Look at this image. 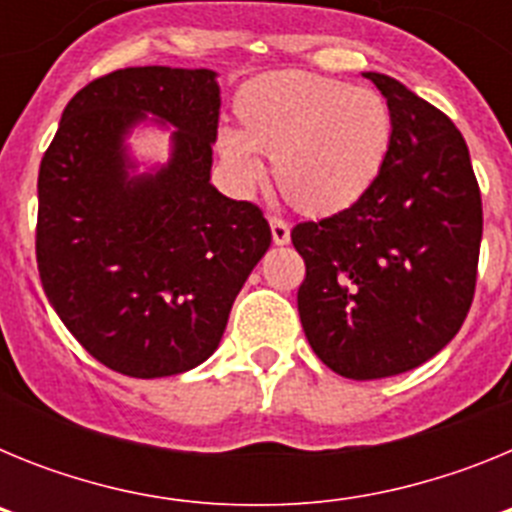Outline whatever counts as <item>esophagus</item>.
Segmentation results:
<instances>
[{"label": "esophagus", "mask_w": 512, "mask_h": 512, "mask_svg": "<svg viewBox=\"0 0 512 512\" xmlns=\"http://www.w3.org/2000/svg\"><path fill=\"white\" fill-rule=\"evenodd\" d=\"M269 225H271V238H274L277 246L289 243V225L284 223L282 217H269Z\"/></svg>", "instance_id": "esophagus-1"}]
</instances>
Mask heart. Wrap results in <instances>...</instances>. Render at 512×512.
Masks as SVG:
<instances>
[{
    "label": "heart",
    "instance_id": "1",
    "mask_svg": "<svg viewBox=\"0 0 512 512\" xmlns=\"http://www.w3.org/2000/svg\"><path fill=\"white\" fill-rule=\"evenodd\" d=\"M241 130H220L217 151L238 184L261 176L274 158L279 192L312 217L359 202L382 171L392 143V112L372 89L310 71L253 79L235 99Z\"/></svg>",
    "mask_w": 512,
    "mask_h": 512
}]
</instances>
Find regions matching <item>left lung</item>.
Masks as SVG:
<instances>
[{
  "mask_svg": "<svg viewBox=\"0 0 512 512\" xmlns=\"http://www.w3.org/2000/svg\"><path fill=\"white\" fill-rule=\"evenodd\" d=\"M392 112L382 171L359 202L292 228L305 259L302 328L328 369L382 379L425 364L474 300L482 197L454 122L392 76L366 71Z\"/></svg>",
  "mask_w": 512,
  "mask_h": 512,
  "instance_id": "8db88e82",
  "label": "left lung"
}]
</instances>
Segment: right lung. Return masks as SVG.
<instances>
[{"label":"right lung","instance_id":"1","mask_svg":"<svg viewBox=\"0 0 512 512\" xmlns=\"http://www.w3.org/2000/svg\"><path fill=\"white\" fill-rule=\"evenodd\" d=\"M210 69L135 66L74 94L38 174L40 282L71 336L112 372L174 377L215 354L271 246L264 212L210 184L220 87ZM169 124L166 165L135 175L124 140Z\"/></svg>","mask_w":512,"mask_h":512}]
</instances>
